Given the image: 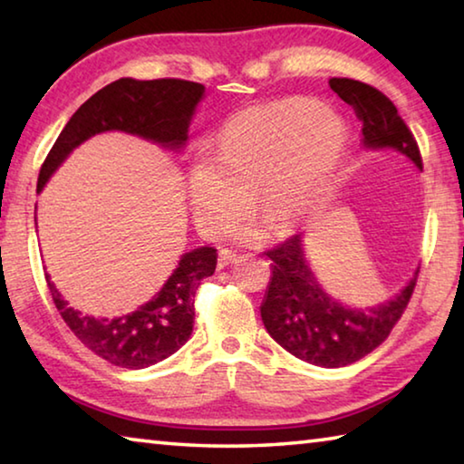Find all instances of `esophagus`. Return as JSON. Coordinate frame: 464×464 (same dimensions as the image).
<instances>
[{"label": "esophagus", "instance_id": "esophagus-1", "mask_svg": "<svg viewBox=\"0 0 464 464\" xmlns=\"http://www.w3.org/2000/svg\"><path fill=\"white\" fill-rule=\"evenodd\" d=\"M239 254L237 251H231V249H221V254H218V266L221 268H227V266H231L233 262L239 260Z\"/></svg>", "mask_w": 464, "mask_h": 464}]
</instances>
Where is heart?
I'll list each match as a JSON object with an SVG mask.
<instances>
[{
	"label": "heart",
	"instance_id": "b5f03b06",
	"mask_svg": "<svg viewBox=\"0 0 464 464\" xmlns=\"http://www.w3.org/2000/svg\"><path fill=\"white\" fill-rule=\"evenodd\" d=\"M345 149V127L315 100L251 108L227 124L221 151H204L190 171L196 223L218 235L246 217L251 194L272 231L303 221Z\"/></svg>",
	"mask_w": 464,
	"mask_h": 464
}]
</instances>
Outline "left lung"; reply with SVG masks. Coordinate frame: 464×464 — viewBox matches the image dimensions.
Wrapping results in <instances>:
<instances>
[{"label": "left lung", "instance_id": "1", "mask_svg": "<svg viewBox=\"0 0 464 464\" xmlns=\"http://www.w3.org/2000/svg\"><path fill=\"white\" fill-rule=\"evenodd\" d=\"M329 88L362 121L366 147H395L423 168L418 140L382 92L348 77H334ZM264 254L272 260V280L262 304L264 325L274 342L315 366H348L379 348L401 319L418 282L415 274L401 293L379 307L352 309L319 286L304 260L301 235Z\"/></svg>", "mask_w": 464, "mask_h": 464}]
</instances>
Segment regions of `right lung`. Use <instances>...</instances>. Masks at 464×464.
<instances>
[{
	"mask_svg": "<svg viewBox=\"0 0 464 464\" xmlns=\"http://www.w3.org/2000/svg\"><path fill=\"white\" fill-rule=\"evenodd\" d=\"M202 92V83L174 77L151 82L122 77L106 85L85 100L61 130L41 166L36 190H43L61 161L96 132L124 130L163 147H182ZM217 257L215 247H200L182 256L153 301L116 319L82 315L63 301L49 274L44 278L54 307L77 340L106 362L137 371L161 362L188 342L194 327L196 290L202 278L215 274Z\"/></svg>",
	"mask_w": 464,
	"mask_h": 464,
	"instance_id": "1",
	"label": "right lung"
}]
</instances>
